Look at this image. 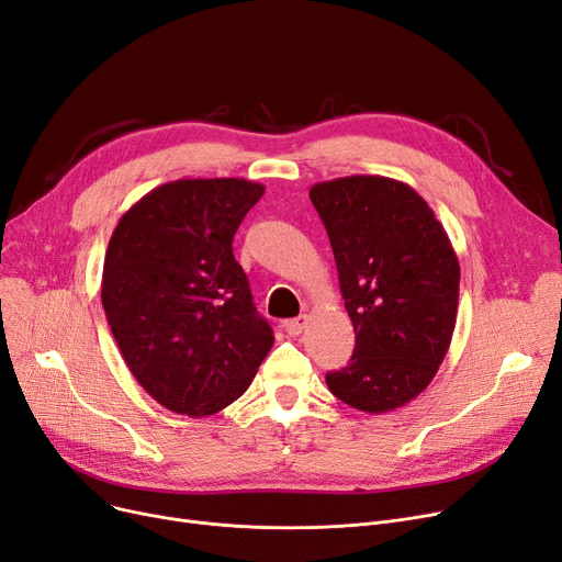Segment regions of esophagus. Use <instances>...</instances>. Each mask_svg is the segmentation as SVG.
<instances>
[{
  "label": "esophagus",
  "mask_w": 562,
  "mask_h": 562,
  "mask_svg": "<svg viewBox=\"0 0 562 562\" xmlns=\"http://www.w3.org/2000/svg\"><path fill=\"white\" fill-rule=\"evenodd\" d=\"M307 322H310V316H307V314H301V316H296V319H289V322L284 324V330H286L291 337H299V335L305 330Z\"/></svg>",
  "instance_id": "esophagus-1"
}]
</instances>
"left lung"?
Here are the masks:
<instances>
[{"label": "left lung", "mask_w": 562, "mask_h": 562, "mask_svg": "<svg viewBox=\"0 0 562 562\" xmlns=\"http://www.w3.org/2000/svg\"><path fill=\"white\" fill-rule=\"evenodd\" d=\"M337 263L339 291L356 330L345 370L328 372L330 393L364 413L416 400L443 362L459 303V259L429 204L387 177L314 183Z\"/></svg>", "instance_id": "left-lung-1"}]
</instances>
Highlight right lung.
Masks as SVG:
<instances>
[{"mask_svg": "<svg viewBox=\"0 0 562 562\" xmlns=\"http://www.w3.org/2000/svg\"><path fill=\"white\" fill-rule=\"evenodd\" d=\"M261 194L246 179L169 181L112 232L101 282L108 324L137 383L181 416L236 402L273 347L232 250Z\"/></svg>", "mask_w": 562, "mask_h": 562, "instance_id": "right-lung-1", "label": "right lung"}]
</instances>
